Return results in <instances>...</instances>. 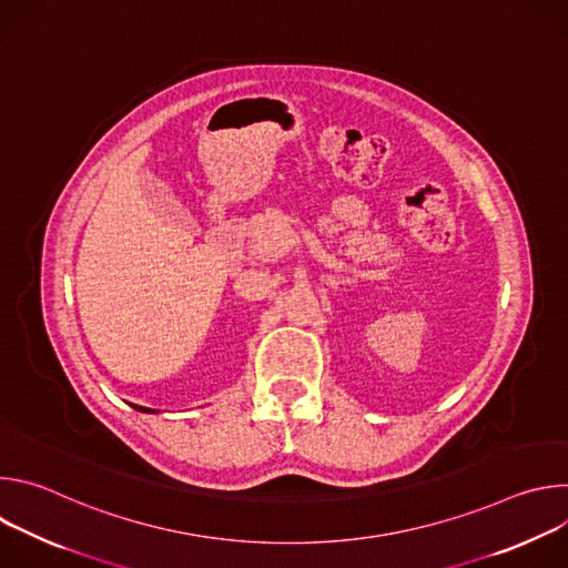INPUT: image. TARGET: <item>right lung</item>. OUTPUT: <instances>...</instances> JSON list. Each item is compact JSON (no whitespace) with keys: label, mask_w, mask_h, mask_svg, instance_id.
<instances>
[{"label":"right lung","mask_w":568,"mask_h":568,"mask_svg":"<svg viewBox=\"0 0 568 568\" xmlns=\"http://www.w3.org/2000/svg\"><path fill=\"white\" fill-rule=\"evenodd\" d=\"M132 407H134L136 412H143V414H156L154 409H148V407H139V404H132Z\"/></svg>","instance_id":"add662e5"}]
</instances>
